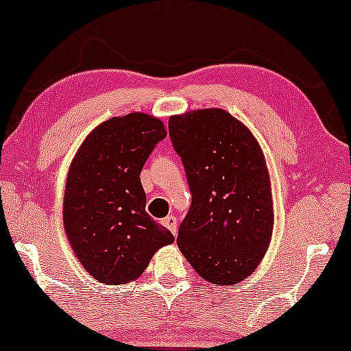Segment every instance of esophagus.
<instances>
[{"label":"esophagus","instance_id":"esophagus-1","mask_svg":"<svg viewBox=\"0 0 351 351\" xmlns=\"http://www.w3.org/2000/svg\"><path fill=\"white\" fill-rule=\"evenodd\" d=\"M164 226L171 232V234L176 235V218L175 216H167V218L164 219Z\"/></svg>","mask_w":351,"mask_h":351}]
</instances>
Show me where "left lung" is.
Here are the masks:
<instances>
[{
	"label": "left lung",
	"mask_w": 351,
	"mask_h": 351,
	"mask_svg": "<svg viewBox=\"0 0 351 351\" xmlns=\"http://www.w3.org/2000/svg\"><path fill=\"white\" fill-rule=\"evenodd\" d=\"M169 133L192 195L176 243L202 278L237 285L272 239L270 178L259 143L219 108L171 116Z\"/></svg>",
	"instance_id": "left-lung-1"
}]
</instances>
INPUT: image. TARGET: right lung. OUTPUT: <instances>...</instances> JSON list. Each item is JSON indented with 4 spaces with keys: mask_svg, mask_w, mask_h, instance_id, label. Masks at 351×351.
<instances>
[{
    "mask_svg": "<svg viewBox=\"0 0 351 351\" xmlns=\"http://www.w3.org/2000/svg\"><path fill=\"white\" fill-rule=\"evenodd\" d=\"M165 136L164 122L145 112L111 117L88 133L71 162L63 224L79 263L100 283H130L157 250L175 241L146 213L140 181Z\"/></svg>",
    "mask_w": 351,
    "mask_h": 351,
    "instance_id": "obj_1",
    "label": "right lung"
}]
</instances>
